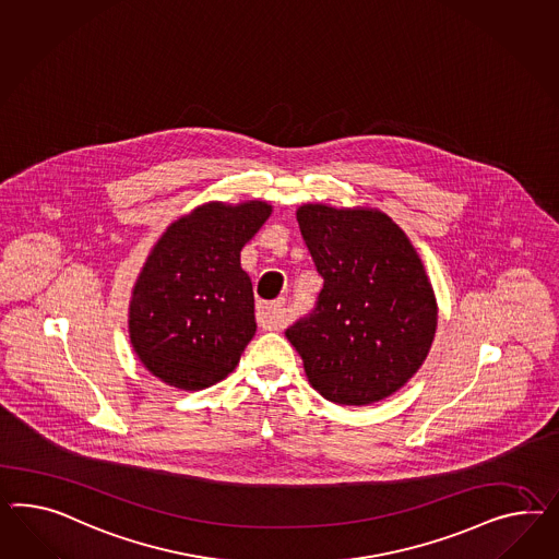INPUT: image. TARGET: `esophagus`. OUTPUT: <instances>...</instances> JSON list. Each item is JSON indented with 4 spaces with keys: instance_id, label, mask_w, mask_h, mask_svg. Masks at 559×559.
<instances>
[{
    "instance_id": "1",
    "label": "esophagus",
    "mask_w": 559,
    "mask_h": 559,
    "mask_svg": "<svg viewBox=\"0 0 559 559\" xmlns=\"http://www.w3.org/2000/svg\"><path fill=\"white\" fill-rule=\"evenodd\" d=\"M257 319L258 325L264 328V330H283L287 325V318H285V301L278 299V301L272 302H258L257 307Z\"/></svg>"
}]
</instances>
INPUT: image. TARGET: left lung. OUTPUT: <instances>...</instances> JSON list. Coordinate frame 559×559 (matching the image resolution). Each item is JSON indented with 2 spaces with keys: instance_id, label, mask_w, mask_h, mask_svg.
<instances>
[{
  "instance_id": "8db88e82",
  "label": "left lung",
  "mask_w": 559,
  "mask_h": 559,
  "mask_svg": "<svg viewBox=\"0 0 559 559\" xmlns=\"http://www.w3.org/2000/svg\"><path fill=\"white\" fill-rule=\"evenodd\" d=\"M297 222L323 288L287 330L309 384L335 405H372L425 362L438 301L421 257L386 213L305 203Z\"/></svg>"
}]
</instances>
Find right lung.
<instances>
[{
	"label": "right lung",
	"instance_id": "right-lung-1",
	"mask_svg": "<svg viewBox=\"0 0 559 559\" xmlns=\"http://www.w3.org/2000/svg\"><path fill=\"white\" fill-rule=\"evenodd\" d=\"M266 201H210L152 246L132 288L128 332L144 368L168 386L203 391L234 372L257 333L240 252L271 217Z\"/></svg>",
	"mask_w": 559,
	"mask_h": 559
}]
</instances>
